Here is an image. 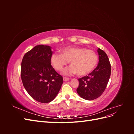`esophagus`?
<instances>
[{
	"mask_svg": "<svg viewBox=\"0 0 134 134\" xmlns=\"http://www.w3.org/2000/svg\"><path fill=\"white\" fill-rule=\"evenodd\" d=\"M63 80L64 82H66V81H68L69 80V79L67 78V77H63Z\"/></svg>",
	"mask_w": 134,
	"mask_h": 134,
	"instance_id": "34e87169",
	"label": "esophagus"
}]
</instances>
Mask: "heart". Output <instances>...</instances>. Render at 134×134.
Segmentation results:
<instances>
[{"mask_svg":"<svg viewBox=\"0 0 134 134\" xmlns=\"http://www.w3.org/2000/svg\"><path fill=\"white\" fill-rule=\"evenodd\" d=\"M98 60L94 51L83 47H71L64 48L62 51V54H52L51 63L56 70L62 71L70 62L71 65L64 70V74L66 75L77 74L83 76L94 69Z\"/></svg>","mask_w":134,"mask_h":134,"instance_id":"1","label":"heart"}]
</instances>
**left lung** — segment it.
Returning <instances> with one entry per match:
<instances>
[{
	"label": "left lung",
	"instance_id": "left-lung-1",
	"mask_svg": "<svg viewBox=\"0 0 134 134\" xmlns=\"http://www.w3.org/2000/svg\"><path fill=\"white\" fill-rule=\"evenodd\" d=\"M99 62L97 66L88 75L78 79L79 86L76 92L84 99L93 100L104 92L111 75V64L108 56L98 48Z\"/></svg>",
	"mask_w": 134,
	"mask_h": 134
}]
</instances>
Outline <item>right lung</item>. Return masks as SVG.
Returning a JSON list of instances; mask_svg holds the SVG:
<instances>
[{
	"label": "right lung",
	"mask_w": 134,
	"mask_h": 134,
	"mask_svg": "<svg viewBox=\"0 0 134 134\" xmlns=\"http://www.w3.org/2000/svg\"><path fill=\"white\" fill-rule=\"evenodd\" d=\"M51 47L39 44L24 55L21 67L23 85L35 100L50 102L57 96L63 83V76L51 65Z\"/></svg>",
	"instance_id": "right-lung-1"
}]
</instances>
